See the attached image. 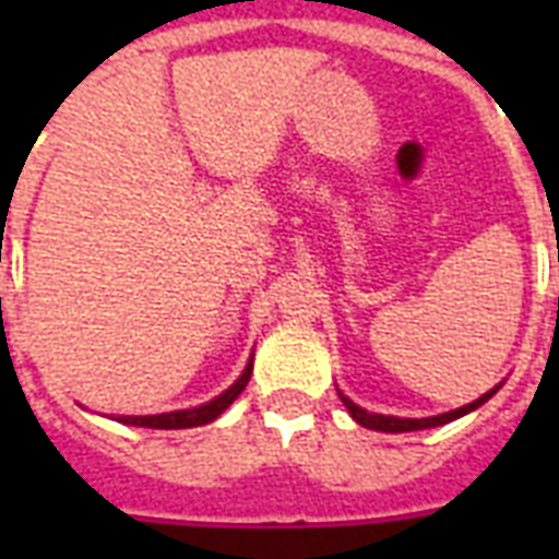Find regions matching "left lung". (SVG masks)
I'll return each instance as SVG.
<instances>
[{
	"label": "left lung",
	"instance_id": "1",
	"mask_svg": "<svg viewBox=\"0 0 559 559\" xmlns=\"http://www.w3.org/2000/svg\"><path fill=\"white\" fill-rule=\"evenodd\" d=\"M503 386V383H500ZM493 386L488 389L481 399H476L473 404H464V407H457V411H449V413H440V416H425V419H401V416H383V413H368L365 407H359V404H353L344 392H338V399L344 401V407L350 411V416L362 428H371V431H386V433H404V431H425V428H437V425H445V421H455L461 419V416H467V413H473L476 407H481L485 401L491 399V395H497V389Z\"/></svg>",
	"mask_w": 559,
	"mask_h": 559
}]
</instances>
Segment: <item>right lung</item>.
I'll list each match as a JSON object with an SVG mask.
<instances>
[{
    "label": "right lung",
    "mask_w": 559,
    "mask_h": 559,
    "mask_svg": "<svg viewBox=\"0 0 559 559\" xmlns=\"http://www.w3.org/2000/svg\"><path fill=\"white\" fill-rule=\"evenodd\" d=\"M251 368H254V356L248 359L245 371L239 374V380H236L230 389H224L218 399L206 401V404H200V407H191V411L158 413V416H114V419L122 421V425H138V428H164V431H173V428H197V425H209V421L218 419L221 413L227 411L233 401L242 395V389L248 386V380H251Z\"/></svg>",
    "instance_id": "right-lung-1"
}]
</instances>
